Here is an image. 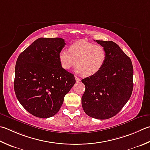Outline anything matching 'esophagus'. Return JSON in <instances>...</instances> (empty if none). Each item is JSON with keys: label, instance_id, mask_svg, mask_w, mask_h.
Wrapping results in <instances>:
<instances>
[{"label": "esophagus", "instance_id": "esophagus-1", "mask_svg": "<svg viewBox=\"0 0 150 150\" xmlns=\"http://www.w3.org/2000/svg\"><path fill=\"white\" fill-rule=\"evenodd\" d=\"M75 78L76 82H77V83H79V82H80V81H81V79H80V78H79V77H77V76H75Z\"/></svg>", "mask_w": 150, "mask_h": 150}]
</instances>
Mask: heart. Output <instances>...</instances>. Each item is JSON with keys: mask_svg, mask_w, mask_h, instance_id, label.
I'll return each mask as SVG.
<instances>
[{"mask_svg": "<svg viewBox=\"0 0 150 150\" xmlns=\"http://www.w3.org/2000/svg\"><path fill=\"white\" fill-rule=\"evenodd\" d=\"M107 59V52L103 46L81 40L72 43L69 50L62 49L58 53L61 67L69 70L76 64V72L91 77L99 73Z\"/></svg>", "mask_w": 150, "mask_h": 150, "instance_id": "heart-1", "label": "heart"}]
</instances>
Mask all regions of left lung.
Instances as JSON below:
<instances>
[{"instance_id": "8db88e82", "label": "left lung", "mask_w": 150, "mask_h": 150, "mask_svg": "<svg viewBox=\"0 0 150 150\" xmlns=\"http://www.w3.org/2000/svg\"><path fill=\"white\" fill-rule=\"evenodd\" d=\"M107 52L104 67L82 80L85 92L82 106L88 116L105 120L116 115L127 103L133 88V67L130 58L112 41L96 40Z\"/></svg>"}]
</instances>
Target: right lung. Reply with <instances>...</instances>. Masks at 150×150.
<instances>
[{
  "instance_id": "right-lung-1",
  "label": "right lung",
  "mask_w": 150,
  "mask_h": 150,
  "mask_svg": "<svg viewBox=\"0 0 150 150\" xmlns=\"http://www.w3.org/2000/svg\"><path fill=\"white\" fill-rule=\"evenodd\" d=\"M60 38H40L21 53L15 68L14 90L25 109L38 118L55 115L75 83L74 75L61 67Z\"/></svg>"
}]
</instances>
